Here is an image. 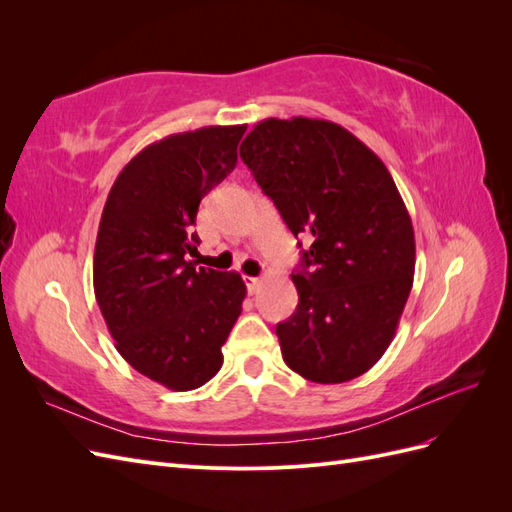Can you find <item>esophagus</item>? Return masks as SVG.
<instances>
[{
	"label": "esophagus",
	"instance_id": "34e87169",
	"mask_svg": "<svg viewBox=\"0 0 512 512\" xmlns=\"http://www.w3.org/2000/svg\"><path fill=\"white\" fill-rule=\"evenodd\" d=\"M245 284H247L250 294H254L260 288V277H245Z\"/></svg>",
	"mask_w": 512,
	"mask_h": 512
}]
</instances>
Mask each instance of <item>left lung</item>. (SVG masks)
Here are the masks:
<instances>
[{"instance_id":"1","label":"left lung","mask_w":512,"mask_h":512,"mask_svg":"<svg viewBox=\"0 0 512 512\" xmlns=\"http://www.w3.org/2000/svg\"><path fill=\"white\" fill-rule=\"evenodd\" d=\"M239 153L292 235L312 239L292 273L297 312L275 327L286 365L318 384L359 378L391 346L414 277V228L391 173L324 119L269 117Z\"/></svg>"}]
</instances>
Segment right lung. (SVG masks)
<instances>
[{
    "label": "right lung",
    "mask_w": 512,
    "mask_h": 512,
    "mask_svg": "<svg viewBox=\"0 0 512 512\" xmlns=\"http://www.w3.org/2000/svg\"><path fill=\"white\" fill-rule=\"evenodd\" d=\"M247 126L170 134L123 166L96 239L94 290L115 348L138 374L192 391L222 367L241 314L239 273L188 260L200 200L237 166Z\"/></svg>",
    "instance_id": "obj_1"
}]
</instances>
